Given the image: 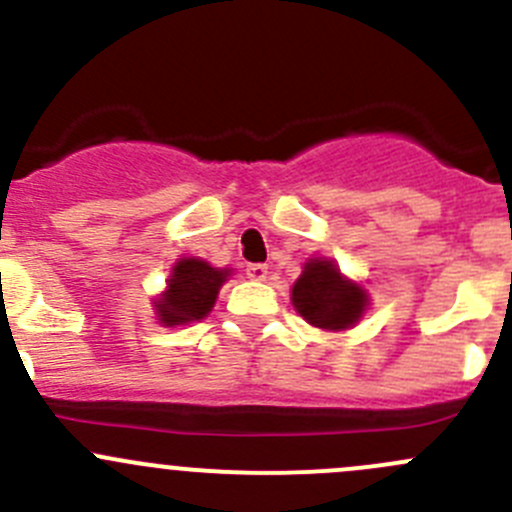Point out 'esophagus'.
Returning a JSON list of instances; mask_svg holds the SVG:
<instances>
[{
  "instance_id": "esophagus-1",
  "label": "esophagus",
  "mask_w": 512,
  "mask_h": 512,
  "mask_svg": "<svg viewBox=\"0 0 512 512\" xmlns=\"http://www.w3.org/2000/svg\"><path fill=\"white\" fill-rule=\"evenodd\" d=\"M246 276H249L251 281H266L268 266L266 263H249V266H246Z\"/></svg>"
}]
</instances>
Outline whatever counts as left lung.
Returning <instances> with one entry per match:
<instances>
[{
  "label": "left lung",
  "instance_id": "left-lung-1",
  "mask_svg": "<svg viewBox=\"0 0 512 512\" xmlns=\"http://www.w3.org/2000/svg\"><path fill=\"white\" fill-rule=\"evenodd\" d=\"M291 301L311 326L323 331H346L366 313L368 293L363 286L348 281L328 258H308L291 288Z\"/></svg>",
  "mask_w": 512,
  "mask_h": 512
}]
</instances>
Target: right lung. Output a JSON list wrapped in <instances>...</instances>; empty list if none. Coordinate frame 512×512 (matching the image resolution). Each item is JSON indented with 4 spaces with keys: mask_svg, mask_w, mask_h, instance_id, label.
Wrapping results in <instances>:
<instances>
[{
    "mask_svg": "<svg viewBox=\"0 0 512 512\" xmlns=\"http://www.w3.org/2000/svg\"><path fill=\"white\" fill-rule=\"evenodd\" d=\"M229 273V268H214L201 258H179L171 268L166 291L154 301L159 323L186 326L209 316Z\"/></svg>",
    "mask_w": 512,
    "mask_h": 512,
    "instance_id": "right-lung-1",
    "label": "right lung"
}]
</instances>
